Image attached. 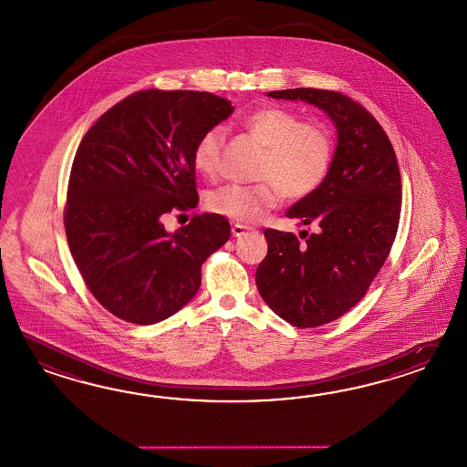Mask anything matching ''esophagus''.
<instances>
[{
  "mask_svg": "<svg viewBox=\"0 0 467 467\" xmlns=\"http://www.w3.org/2000/svg\"><path fill=\"white\" fill-rule=\"evenodd\" d=\"M249 232H251V228L245 227V225H240V223H235V225L232 227V235H234V237H242V235L249 234Z\"/></svg>",
  "mask_w": 467,
  "mask_h": 467,
  "instance_id": "esophagus-1",
  "label": "esophagus"
}]
</instances>
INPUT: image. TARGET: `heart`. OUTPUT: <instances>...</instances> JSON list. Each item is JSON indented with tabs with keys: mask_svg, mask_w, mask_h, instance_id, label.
<instances>
[{
	"mask_svg": "<svg viewBox=\"0 0 467 467\" xmlns=\"http://www.w3.org/2000/svg\"><path fill=\"white\" fill-rule=\"evenodd\" d=\"M247 132L265 147L255 184H225L208 194L206 204L216 215L240 223H255L281 203L283 194L299 200L327 178L335 154L332 130L320 121H303L298 113L264 107L244 121ZM225 144L222 127H212L196 140L192 164L215 178Z\"/></svg>",
	"mask_w": 467,
	"mask_h": 467,
	"instance_id": "heart-1",
	"label": "heart"
}]
</instances>
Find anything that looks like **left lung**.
Listing matches in <instances>:
<instances>
[{"instance_id": "obj_1", "label": "left lung", "mask_w": 467, "mask_h": 467, "mask_svg": "<svg viewBox=\"0 0 467 467\" xmlns=\"http://www.w3.org/2000/svg\"><path fill=\"white\" fill-rule=\"evenodd\" d=\"M323 109L337 127L327 178L287 210L315 232L299 242L291 232L265 228L267 255L255 285L283 320L313 328L334 322L366 296L395 242L401 212V176L395 149L379 121L338 91L295 88L267 93Z\"/></svg>"}]
</instances>
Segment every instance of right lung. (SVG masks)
<instances>
[{"label": "right lung", "mask_w": 467, "mask_h": 467, "mask_svg": "<svg viewBox=\"0 0 467 467\" xmlns=\"http://www.w3.org/2000/svg\"><path fill=\"white\" fill-rule=\"evenodd\" d=\"M234 107L202 91L127 96L86 132L72 162L64 227L98 303L152 325L198 293L202 265L230 237L227 218L194 215L176 234L162 216L198 203L192 149Z\"/></svg>", "instance_id": "1"}]
</instances>
